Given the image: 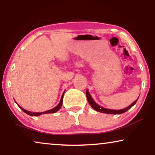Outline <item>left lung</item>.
Instances as JSON below:
<instances>
[{"label":"left lung","mask_w":155,"mask_h":155,"mask_svg":"<svg viewBox=\"0 0 155 155\" xmlns=\"http://www.w3.org/2000/svg\"><path fill=\"white\" fill-rule=\"evenodd\" d=\"M86 96H87V99L89 104H90L91 107H92L94 110H96V111H99V112H101V113L109 114H120L124 113V112L128 111V109H130V108L133 107V106H134L135 104V103H136L137 101V100H135L134 102H133V104H131L130 106H128V107L125 108V109H124L114 110V109H105V108L101 107L99 105L97 104L95 102L94 100H93V99L92 98V97H91V95L90 94V92H89L88 90H87V91H86Z\"/></svg>","instance_id":"8db88e82"}]
</instances>
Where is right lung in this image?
I'll use <instances>...</instances> for the list:
<instances>
[{
  "mask_svg": "<svg viewBox=\"0 0 155 155\" xmlns=\"http://www.w3.org/2000/svg\"><path fill=\"white\" fill-rule=\"evenodd\" d=\"M64 93H65V92L63 93V95H62V97H61V99L60 102H59L58 104L57 105L56 107H54V109H50V110H48V111H46L41 112V113H39V112H31V111H27V110H25V109H23V108L21 107L20 106H19V105L18 104H17L18 105V107H20V109H22V111L25 112V113H26L27 114H28V115H29V116H38L41 115V114H54V113H56V111H58V110L61 109V107H62V104H63V94H64Z\"/></svg>",
  "mask_w": 155,
  "mask_h": 155,
  "instance_id": "add662e5",
  "label": "right lung"
}]
</instances>
